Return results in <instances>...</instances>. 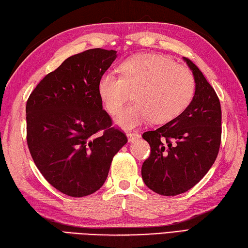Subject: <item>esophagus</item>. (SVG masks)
<instances>
[{"label":"esophagus","instance_id":"34e87169","mask_svg":"<svg viewBox=\"0 0 248 248\" xmlns=\"http://www.w3.org/2000/svg\"><path fill=\"white\" fill-rule=\"evenodd\" d=\"M138 137H139V134L137 133V131H129V133H127V138L129 142L134 141L135 139L138 138Z\"/></svg>","mask_w":248,"mask_h":248}]
</instances>
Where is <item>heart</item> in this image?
<instances>
[{"label":"heart","mask_w":248,"mask_h":248,"mask_svg":"<svg viewBox=\"0 0 248 248\" xmlns=\"http://www.w3.org/2000/svg\"><path fill=\"white\" fill-rule=\"evenodd\" d=\"M195 86L188 68L163 55L147 53L124 60L121 75L104 74L98 81V94L107 111L117 115L135 91L137 102L117 118L120 126L129 129L150 120L166 123L177 118L190 105Z\"/></svg>","instance_id":"heart-1"}]
</instances>
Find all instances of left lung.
Wrapping results in <instances>:
<instances>
[{
	"instance_id": "left-lung-1",
	"label": "left lung",
	"mask_w": 248,
	"mask_h": 248,
	"mask_svg": "<svg viewBox=\"0 0 248 248\" xmlns=\"http://www.w3.org/2000/svg\"><path fill=\"white\" fill-rule=\"evenodd\" d=\"M195 78L190 105L177 118L142 138L151 146L141 174L152 191L164 196L185 193L207 174L221 145V103L202 71L184 57Z\"/></svg>"
}]
</instances>
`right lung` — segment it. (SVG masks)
Segmentation results:
<instances>
[{"label":"right lung","instance_id":"obj_1","mask_svg":"<svg viewBox=\"0 0 248 248\" xmlns=\"http://www.w3.org/2000/svg\"><path fill=\"white\" fill-rule=\"evenodd\" d=\"M117 57L91 48L45 76L26 102V140L36 167L62 193L82 197L105 183L127 137L103 109L98 81Z\"/></svg>","mask_w":248,"mask_h":248}]
</instances>
